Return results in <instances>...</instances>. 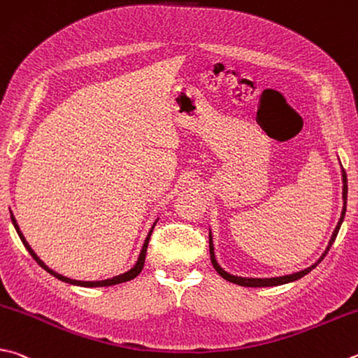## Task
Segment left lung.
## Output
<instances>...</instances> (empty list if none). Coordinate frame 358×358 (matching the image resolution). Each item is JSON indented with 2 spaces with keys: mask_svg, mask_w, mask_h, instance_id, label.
Listing matches in <instances>:
<instances>
[{
  "mask_svg": "<svg viewBox=\"0 0 358 358\" xmlns=\"http://www.w3.org/2000/svg\"><path fill=\"white\" fill-rule=\"evenodd\" d=\"M341 166V162H340ZM341 181H343V210H341V216H340V220H338V224L335 227V230L332 233V236H330V241L326 247V250L322 252V255L316 259V263H313L311 266H308V268H305L302 271H297V272H292V274H288V275H278V277H241V275H233V274H229L225 269H222L217 263L216 259V255H214V244H213V233H211V229H210V255H211V263L214 266V269L217 271V274L225 278L227 282H231L235 285H239V287H249V288H264V287H278V285H285V283H291V282H296L299 280V278H302L308 274V272L313 271L317 264H320L324 257L327 255V252L330 247H332V244L335 243L336 239V235L338 231H340V227L343 224L344 220V214H346V203H348V177H346V172H344V169L341 166Z\"/></svg>",
  "mask_w": 358,
  "mask_h": 358,
  "instance_id": "1",
  "label": "left lung"
}]
</instances>
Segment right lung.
Wrapping results in <instances>:
<instances>
[{
	"mask_svg": "<svg viewBox=\"0 0 358 358\" xmlns=\"http://www.w3.org/2000/svg\"><path fill=\"white\" fill-rule=\"evenodd\" d=\"M158 219H159V217H158ZM158 219L155 220L153 225H152V229H150V231H148V235H147V238H145V241H144V244H142V249H141V253H139V257H138V262L134 263V266H133L131 269H128L127 272H123V274H119V275H115V277H111V278H105V280H90V282H86V280H75V278H69V277H66V275L59 274V272H56V271H53V269H51V268H48V266L45 264V263L42 262V259L36 255V252L31 249V245H29V244H28V241H26V239H24L23 233H22V230H20V227H18V224H17V219L14 217V214H12V211H10V220H12V224H14L15 230H17V233H18V236H20V239H22L23 245L26 247V250H28V252L31 253V257L36 259L37 264L41 266V268H43L45 271H47L48 274H51V275L56 277V278H59L61 282H66V283H70V285H76V287H86V288L113 287V285H119V283H123V282L133 280L134 277H138V275L141 274L142 268H144V263H145V253H147L148 241H150L152 231H153V229H155V225H157Z\"/></svg>",
	"mask_w": 358,
	"mask_h": 358,
	"instance_id": "add662e5",
	"label": "right lung"
}]
</instances>
